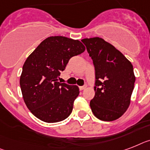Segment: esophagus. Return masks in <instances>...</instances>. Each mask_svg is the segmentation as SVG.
I'll list each match as a JSON object with an SVG mask.
<instances>
[{
    "label": "esophagus",
    "mask_w": 150,
    "mask_h": 150,
    "mask_svg": "<svg viewBox=\"0 0 150 150\" xmlns=\"http://www.w3.org/2000/svg\"><path fill=\"white\" fill-rule=\"evenodd\" d=\"M79 88H80V90H85V89L86 88V85H84V86H80V87H79Z\"/></svg>",
    "instance_id": "34e87169"
}]
</instances>
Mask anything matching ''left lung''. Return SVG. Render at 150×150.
<instances>
[{"instance_id": "left-lung-1", "label": "left lung", "mask_w": 150, "mask_h": 150, "mask_svg": "<svg viewBox=\"0 0 150 150\" xmlns=\"http://www.w3.org/2000/svg\"><path fill=\"white\" fill-rule=\"evenodd\" d=\"M95 67V96L90 103L96 118L113 121L130 104L136 76L131 62L112 44L100 38L82 40Z\"/></svg>"}]
</instances>
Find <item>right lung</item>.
Returning a JSON list of instances; mask_svg holds the SVG:
<instances>
[{"mask_svg": "<svg viewBox=\"0 0 150 150\" xmlns=\"http://www.w3.org/2000/svg\"><path fill=\"white\" fill-rule=\"evenodd\" d=\"M85 49L78 40L53 36L43 40L27 58L20 86L26 106L37 118L50 123L70 116L79 88L60 83L58 78L70 58Z\"/></svg>", "mask_w": 150, "mask_h": 150, "instance_id": "obj_1", "label": "right lung"}]
</instances>
